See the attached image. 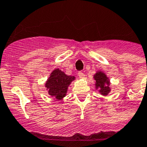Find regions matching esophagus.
I'll list each match as a JSON object with an SVG mask.
<instances>
[{
	"label": "esophagus",
	"instance_id": "obj_1",
	"mask_svg": "<svg viewBox=\"0 0 147 147\" xmlns=\"http://www.w3.org/2000/svg\"><path fill=\"white\" fill-rule=\"evenodd\" d=\"M78 76L80 78H84L85 77V75H84V72L80 71V72H78Z\"/></svg>",
	"mask_w": 147,
	"mask_h": 147
}]
</instances>
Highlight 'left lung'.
<instances>
[{
    "label": "left lung",
    "instance_id": "obj_1",
    "mask_svg": "<svg viewBox=\"0 0 147 147\" xmlns=\"http://www.w3.org/2000/svg\"><path fill=\"white\" fill-rule=\"evenodd\" d=\"M94 78L96 81V88H99V92L102 95H107L110 91L109 87V81L107 78V75L102 72H98L94 75ZM106 85H105V84Z\"/></svg>",
    "mask_w": 147,
    "mask_h": 147
}]
</instances>
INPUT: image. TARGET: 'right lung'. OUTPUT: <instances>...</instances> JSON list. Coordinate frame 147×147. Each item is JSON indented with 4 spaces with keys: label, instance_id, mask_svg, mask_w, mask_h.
I'll return each instance as SVG.
<instances>
[{
    "label": "right lung",
    "instance_id": "right-lung-1",
    "mask_svg": "<svg viewBox=\"0 0 147 147\" xmlns=\"http://www.w3.org/2000/svg\"><path fill=\"white\" fill-rule=\"evenodd\" d=\"M74 80V76L66 75L59 69H57L51 73L46 83V87L51 96L61 100L66 95L69 85Z\"/></svg>",
    "mask_w": 147,
    "mask_h": 147
}]
</instances>
